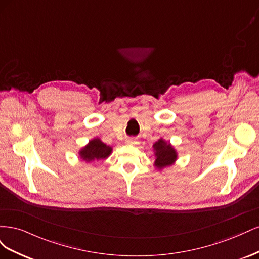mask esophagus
Segmentation results:
<instances>
[{
  "label": "esophagus",
  "instance_id": "obj_1",
  "mask_svg": "<svg viewBox=\"0 0 259 259\" xmlns=\"http://www.w3.org/2000/svg\"><path fill=\"white\" fill-rule=\"evenodd\" d=\"M125 143L128 144V145H133V144H136V140H135L134 138H131V137H128V138L125 139Z\"/></svg>",
  "mask_w": 259,
  "mask_h": 259
}]
</instances>
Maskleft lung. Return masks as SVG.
Segmentation results:
<instances>
[{
	"label": "left lung",
	"instance_id": "8db88e82",
	"mask_svg": "<svg viewBox=\"0 0 259 259\" xmlns=\"http://www.w3.org/2000/svg\"><path fill=\"white\" fill-rule=\"evenodd\" d=\"M153 148L155 150V162L154 165L156 168H163L169 166L173 164L177 159V153L175 149L170 146V144L166 143L165 140L162 138L159 139L153 145Z\"/></svg>",
	"mask_w": 259,
	"mask_h": 259
}]
</instances>
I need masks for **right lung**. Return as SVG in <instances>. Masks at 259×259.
Here are the masks:
<instances>
[{
    "instance_id": "right-lung-1",
    "label": "right lung",
    "mask_w": 259,
    "mask_h": 259,
    "mask_svg": "<svg viewBox=\"0 0 259 259\" xmlns=\"http://www.w3.org/2000/svg\"><path fill=\"white\" fill-rule=\"evenodd\" d=\"M112 148L104 144L99 138L91 140L89 145H86L80 151L81 158L86 162L104 160L110 155Z\"/></svg>"
}]
</instances>
